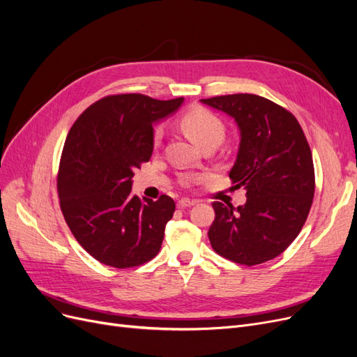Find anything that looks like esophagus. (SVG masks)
<instances>
[{"label": "esophagus", "instance_id": "1", "mask_svg": "<svg viewBox=\"0 0 357 357\" xmlns=\"http://www.w3.org/2000/svg\"><path fill=\"white\" fill-rule=\"evenodd\" d=\"M195 204H197V201H190L188 198H183L177 202V207L178 208H188V207H192V205H195Z\"/></svg>", "mask_w": 357, "mask_h": 357}]
</instances>
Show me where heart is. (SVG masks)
Segmentation results:
<instances>
[{
  "label": "heart",
  "instance_id": "b5f03b06",
  "mask_svg": "<svg viewBox=\"0 0 357 357\" xmlns=\"http://www.w3.org/2000/svg\"><path fill=\"white\" fill-rule=\"evenodd\" d=\"M180 128L185 131L199 147L207 144H220L225 135V126L220 119L205 109H193L186 112L178 119ZM162 131L156 128L153 131V143L159 144ZM190 177H185L189 181Z\"/></svg>",
  "mask_w": 357,
  "mask_h": 357
}]
</instances>
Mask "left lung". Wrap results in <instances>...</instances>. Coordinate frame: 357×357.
Wrapping results in <instances>:
<instances>
[{"mask_svg":"<svg viewBox=\"0 0 357 357\" xmlns=\"http://www.w3.org/2000/svg\"><path fill=\"white\" fill-rule=\"evenodd\" d=\"M201 102L231 116L240 129L229 178L247 197L236 208L213 202L211 247L247 266L271 261L296 238L314 198V165L304 131L294 114L259 95H222Z\"/></svg>","mask_w":357,"mask_h":357,"instance_id":"obj_1","label":"left lung"}]
</instances>
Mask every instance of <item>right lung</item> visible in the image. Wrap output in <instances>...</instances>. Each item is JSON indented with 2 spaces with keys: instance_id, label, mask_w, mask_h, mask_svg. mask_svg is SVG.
Listing matches in <instances>:
<instances>
[{
  "instance_id": "1",
  "label": "right lung",
  "mask_w": 357,
  "mask_h": 357,
  "mask_svg": "<svg viewBox=\"0 0 357 357\" xmlns=\"http://www.w3.org/2000/svg\"><path fill=\"white\" fill-rule=\"evenodd\" d=\"M185 98L142 93L109 95L89 105L71 126L58 171L61 210L74 238L96 261L139 266L162 245L176 202L132 195L134 171L153 152V123Z\"/></svg>"
}]
</instances>
